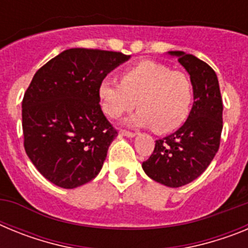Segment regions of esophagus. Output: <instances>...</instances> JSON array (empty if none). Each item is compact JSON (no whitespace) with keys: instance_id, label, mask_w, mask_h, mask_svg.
I'll return each mask as SVG.
<instances>
[{"instance_id":"esophagus-1","label":"esophagus","mask_w":248,"mask_h":248,"mask_svg":"<svg viewBox=\"0 0 248 248\" xmlns=\"http://www.w3.org/2000/svg\"><path fill=\"white\" fill-rule=\"evenodd\" d=\"M120 134L128 138H134L135 135H137V133H134V131H129V130H120Z\"/></svg>"}]
</instances>
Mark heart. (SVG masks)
<instances>
[{"instance_id":"1","label":"heart","mask_w":248,"mask_h":248,"mask_svg":"<svg viewBox=\"0 0 248 248\" xmlns=\"http://www.w3.org/2000/svg\"><path fill=\"white\" fill-rule=\"evenodd\" d=\"M100 107L105 115L117 119L135 108L139 113L130 123L166 134L183 125L194 100V84L185 72L154 61H144L120 74V83L99 84Z\"/></svg>"}]
</instances>
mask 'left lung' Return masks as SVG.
Returning a JSON list of instances; mask_svg holds the SVG:
<instances>
[{"mask_svg": "<svg viewBox=\"0 0 248 248\" xmlns=\"http://www.w3.org/2000/svg\"><path fill=\"white\" fill-rule=\"evenodd\" d=\"M176 56L194 84V105L180 129L155 141L153 154L143 163L144 171L156 183L180 187L205 171L220 148L222 98L217 76L207 63L181 50Z\"/></svg>", "mask_w": 248, "mask_h": 248, "instance_id": "left-lung-1", "label": "left lung"}]
</instances>
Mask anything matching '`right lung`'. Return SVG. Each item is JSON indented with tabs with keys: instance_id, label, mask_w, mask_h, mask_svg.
Returning a JSON list of instances; mask_svg holds the SVG:
<instances>
[{
	"instance_id": "1",
	"label": "right lung",
	"mask_w": 248,
	"mask_h": 248,
	"mask_svg": "<svg viewBox=\"0 0 248 248\" xmlns=\"http://www.w3.org/2000/svg\"><path fill=\"white\" fill-rule=\"evenodd\" d=\"M129 58L120 52L71 48L34 74L22 100L23 145L54 185L74 189L99 174L118 135L100 108L99 84Z\"/></svg>"
}]
</instances>
